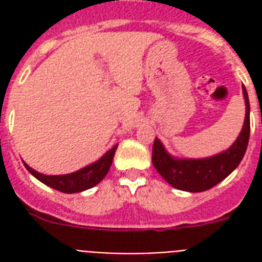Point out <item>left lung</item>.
I'll return each instance as SVG.
<instances>
[{"instance_id": "8db88e82", "label": "left lung", "mask_w": 262, "mask_h": 262, "mask_svg": "<svg viewBox=\"0 0 262 262\" xmlns=\"http://www.w3.org/2000/svg\"><path fill=\"white\" fill-rule=\"evenodd\" d=\"M246 102V117L244 129L236 141L226 152L207 159H174L168 155L159 140L155 139L152 147V163L171 186L179 190L204 191L211 189L231 174L244 158L250 136V104L248 92L244 87Z\"/></svg>"}]
</instances>
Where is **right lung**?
<instances>
[{
  "label": "right lung",
  "mask_w": 262,
  "mask_h": 262,
  "mask_svg": "<svg viewBox=\"0 0 262 262\" xmlns=\"http://www.w3.org/2000/svg\"><path fill=\"white\" fill-rule=\"evenodd\" d=\"M117 147H118V144L111 148L110 151L107 152L104 156H102L98 162L81 168L79 171L67 175H43L40 172L35 171L34 168H31L26 163L24 164H26L27 170L34 175L35 178L39 179L40 182H43L47 186L53 187L55 190L62 191V193H79V191L94 187L106 177L111 167V163H113V158H114Z\"/></svg>",
  "instance_id": "obj_1"
}]
</instances>
